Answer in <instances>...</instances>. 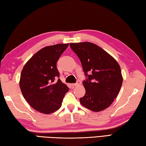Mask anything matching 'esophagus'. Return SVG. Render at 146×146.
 Wrapping results in <instances>:
<instances>
[{"label":"esophagus","mask_w":146,"mask_h":146,"mask_svg":"<svg viewBox=\"0 0 146 146\" xmlns=\"http://www.w3.org/2000/svg\"><path fill=\"white\" fill-rule=\"evenodd\" d=\"M81 84V82L80 81H78L77 82H76V83H74V84H72V86H79V85H80Z\"/></svg>","instance_id":"1"}]
</instances>
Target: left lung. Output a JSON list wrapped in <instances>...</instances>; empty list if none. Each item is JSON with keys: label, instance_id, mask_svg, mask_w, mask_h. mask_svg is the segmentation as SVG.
I'll return each instance as SVG.
<instances>
[{"label": "left lung", "instance_id": "1", "mask_svg": "<svg viewBox=\"0 0 146 146\" xmlns=\"http://www.w3.org/2000/svg\"><path fill=\"white\" fill-rule=\"evenodd\" d=\"M70 46L79 58L85 75L88 77L82 82L86 94L80 98V103L95 112L108 108L122 85L123 77L118 63L93 43H71ZM88 72L90 75H87Z\"/></svg>", "mask_w": 146, "mask_h": 146}]
</instances>
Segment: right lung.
<instances>
[{"mask_svg":"<svg viewBox=\"0 0 146 146\" xmlns=\"http://www.w3.org/2000/svg\"><path fill=\"white\" fill-rule=\"evenodd\" d=\"M69 43L41 48L26 62L21 74L19 86L26 102L33 108L50 114L60 108L69 88L61 81L56 64Z\"/></svg>","mask_w":146,"mask_h":146,"instance_id":"obj_1","label":"right lung"}]
</instances>
